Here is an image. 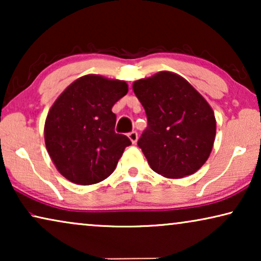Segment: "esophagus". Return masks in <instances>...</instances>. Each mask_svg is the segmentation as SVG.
<instances>
[{"label": "esophagus", "mask_w": 261, "mask_h": 261, "mask_svg": "<svg viewBox=\"0 0 261 261\" xmlns=\"http://www.w3.org/2000/svg\"><path fill=\"white\" fill-rule=\"evenodd\" d=\"M128 138L130 139V141L133 142V144H135V142H137V140H138V133L135 130L130 132V133L128 134Z\"/></svg>", "instance_id": "obj_1"}]
</instances>
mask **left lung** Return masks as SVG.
<instances>
[{
	"mask_svg": "<svg viewBox=\"0 0 261 261\" xmlns=\"http://www.w3.org/2000/svg\"><path fill=\"white\" fill-rule=\"evenodd\" d=\"M133 91L147 116L138 146L151 169L167 178L201 169L216 134L215 115L202 95L169 71L134 82Z\"/></svg>",
	"mask_w": 261,
	"mask_h": 261,
	"instance_id": "8db88e82",
	"label": "left lung"
}]
</instances>
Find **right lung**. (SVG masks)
<instances>
[{
	"instance_id": "obj_1",
	"label": "right lung",
	"mask_w": 261,
	"mask_h": 261,
	"mask_svg": "<svg viewBox=\"0 0 261 261\" xmlns=\"http://www.w3.org/2000/svg\"><path fill=\"white\" fill-rule=\"evenodd\" d=\"M128 92L123 81L88 74L74 81L52 106L45 122V144L66 179L90 185L114 172L126 135L115 133L113 106Z\"/></svg>"
}]
</instances>
